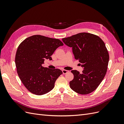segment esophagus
Returning a JSON list of instances; mask_svg holds the SVG:
<instances>
[{"label": "esophagus", "mask_w": 124, "mask_h": 124, "mask_svg": "<svg viewBox=\"0 0 124 124\" xmlns=\"http://www.w3.org/2000/svg\"><path fill=\"white\" fill-rule=\"evenodd\" d=\"M62 72H63V74H66L68 72H69V70H62Z\"/></svg>", "instance_id": "34e87169"}]
</instances>
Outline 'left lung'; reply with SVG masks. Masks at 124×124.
I'll return each instance as SVG.
<instances>
[{"label":"left lung","instance_id":"left-lung-1","mask_svg":"<svg viewBox=\"0 0 124 124\" xmlns=\"http://www.w3.org/2000/svg\"><path fill=\"white\" fill-rule=\"evenodd\" d=\"M66 45L72 48L76 60L83 67L82 73L72 70L74 79L70 88L80 94L91 93L97 89L107 73L109 55L105 44L98 36L79 33L62 39Z\"/></svg>","mask_w":124,"mask_h":124}]
</instances>
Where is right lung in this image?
<instances>
[{"instance_id": "1", "label": "right lung", "mask_w": 124, "mask_h": 124, "mask_svg": "<svg viewBox=\"0 0 124 124\" xmlns=\"http://www.w3.org/2000/svg\"><path fill=\"white\" fill-rule=\"evenodd\" d=\"M63 45L59 39L40 35L28 38L19 45L15 60L17 72L23 85L31 93L41 95L53 89L62 71L45 67L43 64L45 59L51 60V55Z\"/></svg>"}]
</instances>
